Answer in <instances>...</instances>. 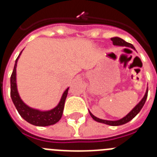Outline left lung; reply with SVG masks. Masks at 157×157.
<instances>
[{
  "label": "left lung",
  "mask_w": 157,
  "mask_h": 157,
  "mask_svg": "<svg viewBox=\"0 0 157 157\" xmlns=\"http://www.w3.org/2000/svg\"><path fill=\"white\" fill-rule=\"evenodd\" d=\"M111 40H112V42H113V45H116V46L127 47V48H133L134 50H135V48H134V45H133L132 44L127 42V41H125L123 39H122L121 37H112ZM147 96H148V87H147L146 90H145V95L143 96V98H141V101H140L139 102H138V103L137 104V105H136L132 109H131V111L129 112L127 116H125L124 117L120 119V120H102V119H99V118L96 117L95 116H94L90 110H89V112H90V115L91 116V117H92L95 121L98 122V123H105V124H107V125L113 126V127L123 125V124H125V123L130 122V120H132V119H134V118L135 117L138 113H139V112L141 110V109H142V107H143L144 105H145V101H146L147 99Z\"/></svg>",
  "instance_id": "obj_1"
}]
</instances>
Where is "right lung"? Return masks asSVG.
I'll use <instances>...</instances> for the list:
<instances>
[{"mask_svg":"<svg viewBox=\"0 0 157 157\" xmlns=\"http://www.w3.org/2000/svg\"><path fill=\"white\" fill-rule=\"evenodd\" d=\"M23 50L16 59V63L14 65L13 71L11 76V98L12 102L21 117L32 125L37 126V127H47V126L53 125L61 119L63 108H64L65 100L67 96L69 87L67 88L63 93L58 105L55 108L49 110L42 111L40 109H34L28 106L27 104H25L18 92L17 82H16V67H17L18 60Z\"/></svg>","mask_w":157,"mask_h":157,"instance_id":"1","label":"right lung"}]
</instances>
